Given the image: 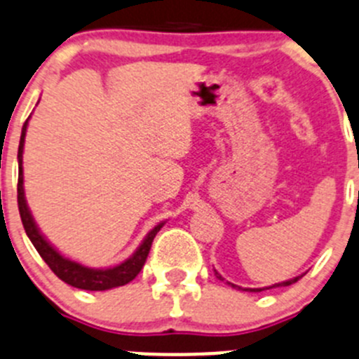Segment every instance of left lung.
I'll use <instances>...</instances> for the list:
<instances>
[{
	"label": "left lung",
	"instance_id": "1",
	"mask_svg": "<svg viewBox=\"0 0 359 359\" xmlns=\"http://www.w3.org/2000/svg\"><path fill=\"white\" fill-rule=\"evenodd\" d=\"M215 277H217L219 280H224V279H222V277H221V273H217V272H215ZM298 279H300V277H294V279H291V280H286V283H280V284H273V286H270V287H279V286H291V284H294V283H297ZM228 284H229V286H231V287H238V286H235V284H231V283H228ZM238 290H242V287H238ZM242 291H256V293H257V291H263V290H242Z\"/></svg>",
	"mask_w": 359,
	"mask_h": 359
}]
</instances>
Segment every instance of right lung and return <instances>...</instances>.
<instances>
[{
    "instance_id": "obj_1",
    "label": "right lung",
    "mask_w": 359,
    "mask_h": 359,
    "mask_svg": "<svg viewBox=\"0 0 359 359\" xmlns=\"http://www.w3.org/2000/svg\"><path fill=\"white\" fill-rule=\"evenodd\" d=\"M26 128L27 121L22 126V135H20L19 142V182H17V203H19V214L22 219V226L26 229V235L29 236L31 243L34 245V249L38 250V254L41 256V259L48 264L52 272L59 277L61 280H65L66 284L73 287H79V290H87V291H105L112 290V287L124 286V284L131 283L135 277L140 273L142 266L145 264V259L149 256V250H151L152 240L158 235L159 229L163 228L165 222L156 226L154 229L149 231V235L145 236L142 245L135 250V254L131 257H128L124 263L117 264L114 268H105V270H96V268H87L83 264L76 263V261L68 259V257L61 256L50 243L45 240V236L41 235L40 229L34 224V219L31 215L29 208H27L26 198H24V179H22V151H24V137H26Z\"/></svg>"
}]
</instances>
